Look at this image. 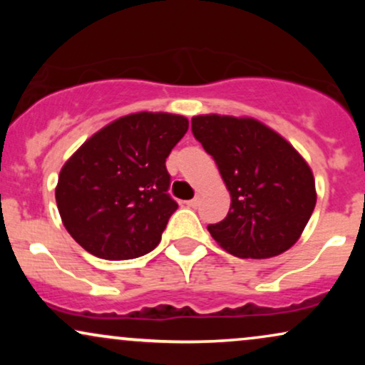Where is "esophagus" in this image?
<instances>
[{"instance_id": "34e87169", "label": "esophagus", "mask_w": 365, "mask_h": 365, "mask_svg": "<svg viewBox=\"0 0 365 365\" xmlns=\"http://www.w3.org/2000/svg\"><path fill=\"white\" fill-rule=\"evenodd\" d=\"M199 204H200V199H199V197H195V199H192V200H187V206H188V207H192V209H197V207H199Z\"/></svg>"}]
</instances>
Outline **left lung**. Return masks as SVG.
<instances>
[{"label":"left lung","instance_id":"obj_1","mask_svg":"<svg viewBox=\"0 0 365 365\" xmlns=\"http://www.w3.org/2000/svg\"><path fill=\"white\" fill-rule=\"evenodd\" d=\"M192 133L215 159L232 195L225 220L207 226L211 237L242 259L290 249L316 206V183L304 158L252 118L194 116Z\"/></svg>","mask_w":365,"mask_h":365}]
</instances>
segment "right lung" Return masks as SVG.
Instances as JSON below:
<instances>
[{"label": "right lung", "mask_w": 365, "mask_h": 365, "mask_svg": "<svg viewBox=\"0 0 365 365\" xmlns=\"http://www.w3.org/2000/svg\"><path fill=\"white\" fill-rule=\"evenodd\" d=\"M185 116L135 113L99 130L65 163L56 204L66 232L96 257L135 259L156 249L177 211L166 158Z\"/></svg>", "instance_id": "1"}]
</instances>
